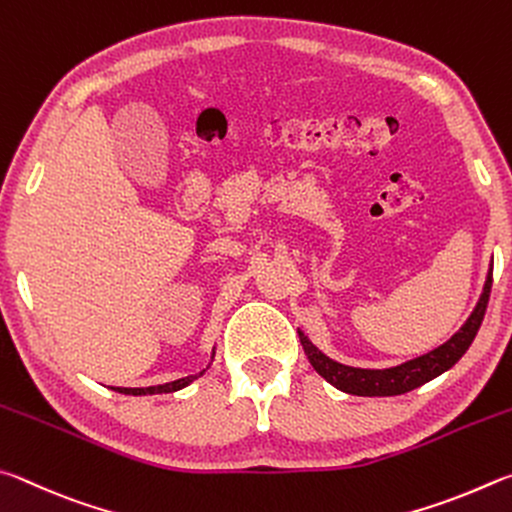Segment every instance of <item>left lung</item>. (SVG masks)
Masks as SVG:
<instances>
[{
  "mask_svg": "<svg viewBox=\"0 0 512 512\" xmlns=\"http://www.w3.org/2000/svg\"><path fill=\"white\" fill-rule=\"evenodd\" d=\"M490 288H492V265H490L486 285H483V294L477 303V308H474L470 319L461 326L459 333L447 339L443 346L434 348L432 353L420 355L416 360H409L400 366H391V369H355V366L339 364L335 360H330L328 355L321 353L303 333H299L301 346L308 355L312 369H315L321 378H326L339 391L351 393V396H369V398L400 396V393H407L411 389L420 387V384L434 380L436 375L452 369V366L461 360L463 353L470 348L472 339L479 333V326L488 308Z\"/></svg>",
  "mask_w": 512,
  "mask_h": 512,
  "instance_id": "8db88e82",
  "label": "left lung"
}]
</instances>
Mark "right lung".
Listing matches in <instances>:
<instances>
[{
	"instance_id": "add662e5",
	"label": "right lung",
	"mask_w": 512,
	"mask_h": 512,
	"mask_svg": "<svg viewBox=\"0 0 512 512\" xmlns=\"http://www.w3.org/2000/svg\"><path fill=\"white\" fill-rule=\"evenodd\" d=\"M204 371L195 373V375H188V378H182V380H175V382H166V384H157V387H143V389H128V387H112L114 391L119 393H125V396H146V393H173V391H179L184 389L186 384H191L193 380L200 378Z\"/></svg>"
}]
</instances>
